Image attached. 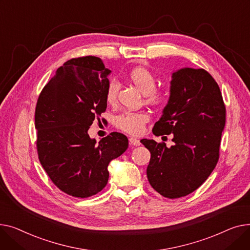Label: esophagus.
<instances>
[{
	"label": "esophagus",
	"mask_w": 250,
	"mask_h": 250,
	"mask_svg": "<svg viewBox=\"0 0 250 250\" xmlns=\"http://www.w3.org/2000/svg\"><path fill=\"white\" fill-rule=\"evenodd\" d=\"M129 144H130L131 146H139L141 143H140V141H139L137 138L131 137V138H129Z\"/></svg>",
	"instance_id": "esophagus-1"
}]
</instances>
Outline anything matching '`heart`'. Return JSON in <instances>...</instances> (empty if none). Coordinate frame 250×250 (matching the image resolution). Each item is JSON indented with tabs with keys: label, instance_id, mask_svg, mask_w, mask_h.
Here are the masks:
<instances>
[{
	"label": "heart",
	"instance_id": "obj_1",
	"mask_svg": "<svg viewBox=\"0 0 250 250\" xmlns=\"http://www.w3.org/2000/svg\"><path fill=\"white\" fill-rule=\"evenodd\" d=\"M129 80L145 95L146 101L152 104H159L167 98L166 93L156 90V78L153 73L145 67H135L129 75ZM119 83L116 80H110L105 91V100L109 105H114L117 101ZM148 120V115L144 112L127 111L117 117L116 125L122 131L132 135H138L143 131L145 123Z\"/></svg>",
	"mask_w": 250,
	"mask_h": 250
}]
</instances>
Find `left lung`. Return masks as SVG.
<instances>
[{
	"mask_svg": "<svg viewBox=\"0 0 250 250\" xmlns=\"http://www.w3.org/2000/svg\"><path fill=\"white\" fill-rule=\"evenodd\" d=\"M169 91L152 132L156 136L173 134L174 144L140 142L151 154L146 169L149 184L161 196L177 199L193 193L215 168L226 109L218 83L203 68L172 72Z\"/></svg>",
	"mask_w": 250,
	"mask_h": 250,
	"instance_id": "8db88e82",
	"label": "left lung"
}]
</instances>
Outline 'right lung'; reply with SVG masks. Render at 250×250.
<instances>
[{
	"label": "right lung",
	"mask_w": 250,
	"mask_h": 250,
	"mask_svg": "<svg viewBox=\"0 0 250 250\" xmlns=\"http://www.w3.org/2000/svg\"><path fill=\"white\" fill-rule=\"evenodd\" d=\"M111 70L96 56L71 58L43 87L35 110L37 152L42 167L63 193L87 198L108 183L110 161L128 148L118 132L97 144L87 130L107 108Z\"/></svg>",
	"instance_id": "add662e5"
}]
</instances>
